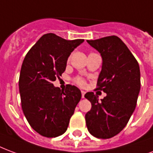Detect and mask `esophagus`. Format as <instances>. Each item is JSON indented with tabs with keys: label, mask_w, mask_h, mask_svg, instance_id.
Listing matches in <instances>:
<instances>
[{
	"label": "esophagus",
	"mask_w": 153,
	"mask_h": 153,
	"mask_svg": "<svg viewBox=\"0 0 153 153\" xmlns=\"http://www.w3.org/2000/svg\"><path fill=\"white\" fill-rule=\"evenodd\" d=\"M85 92L84 90H81V97H82V98H84L85 97Z\"/></svg>",
	"instance_id": "1"
}]
</instances>
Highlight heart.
I'll return each instance as SVG.
<instances>
[{"instance_id": "heart-1", "label": "heart", "mask_w": 153, "mask_h": 153, "mask_svg": "<svg viewBox=\"0 0 153 153\" xmlns=\"http://www.w3.org/2000/svg\"><path fill=\"white\" fill-rule=\"evenodd\" d=\"M74 81H75L76 84H78L79 85H81V86H84L85 85V81L84 78L80 77V76L76 77L74 79Z\"/></svg>"}]
</instances>
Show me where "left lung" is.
<instances>
[{"label": "left lung", "mask_w": 153, "mask_h": 153, "mask_svg": "<svg viewBox=\"0 0 153 153\" xmlns=\"http://www.w3.org/2000/svg\"><path fill=\"white\" fill-rule=\"evenodd\" d=\"M102 56V70L96 90L107 94L102 100L93 92L85 97L91 102L85 114L86 126L99 139H110L123 130L135 109L140 90L139 63L118 36L87 40Z\"/></svg>", "instance_id": "obj_1"}]
</instances>
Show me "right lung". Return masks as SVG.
I'll use <instances>...</instances> for the list:
<instances>
[{"mask_svg":"<svg viewBox=\"0 0 153 153\" xmlns=\"http://www.w3.org/2000/svg\"><path fill=\"white\" fill-rule=\"evenodd\" d=\"M83 41L47 33L23 59L19 81L21 105L31 127L41 135L53 138L65 133L81 100L76 86L67 85L65 90H60L53 81L65 71L69 55Z\"/></svg>","mask_w":153,"mask_h":153,"instance_id":"obj_1","label":"right lung"}]
</instances>
